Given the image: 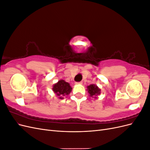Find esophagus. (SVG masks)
Wrapping results in <instances>:
<instances>
[{
    "label": "esophagus",
    "mask_w": 150,
    "mask_h": 150,
    "mask_svg": "<svg viewBox=\"0 0 150 150\" xmlns=\"http://www.w3.org/2000/svg\"><path fill=\"white\" fill-rule=\"evenodd\" d=\"M82 83H83L82 82H76V83H75L76 84H81Z\"/></svg>",
    "instance_id": "esophagus-1"
}]
</instances>
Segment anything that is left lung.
I'll return each instance as SVG.
<instances>
[{"label":"left lung","instance_id":"left-lung-1","mask_svg":"<svg viewBox=\"0 0 150 150\" xmlns=\"http://www.w3.org/2000/svg\"><path fill=\"white\" fill-rule=\"evenodd\" d=\"M87 88L91 97H94V98H97V96L101 93V89L95 84H91L88 86Z\"/></svg>","mask_w":150,"mask_h":150}]
</instances>
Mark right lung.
<instances>
[{
	"label": "right lung",
	"mask_w": 150,
	"mask_h": 150,
	"mask_svg": "<svg viewBox=\"0 0 150 150\" xmlns=\"http://www.w3.org/2000/svg\"><path fill=\"white\" fill-rule=\"evenodd\" d=\"M72 89L69 83L66 82L64 80L61 79L53 85L52 91L58 96V98L62 99L64 98L63 96L65 95L69 94Z\"/></svg>",
	"instance_id": "obj_1"
}]
</instances>
